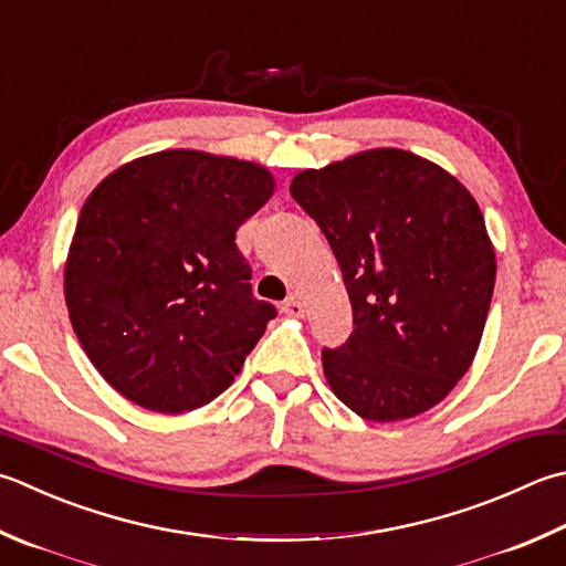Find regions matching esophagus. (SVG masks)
Returning <instances> with one entry per match:
<instances>
[{"label": "esophagus", "instance_id": "1", "mask_svg": "<svg viewBox=\"0 0 566 566\" xmlns=\"http://www.w3.org/2000/svg\"><path fill=\"white\" fill-rule=\"evenodd\" d=\"M282 312H284L286 316H304V304L298 302L296 296H290V298H284Z\"/></svg>", "mask_w": 566, "mask_h": 566}]
</instances>
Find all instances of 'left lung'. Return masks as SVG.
<instances>
[{"mask_svg": "<svg viewBox=\"0 0 566 566\" xmlns=\"http://www.w3.org/2000/svg\"><path fill=\"white\" fill-rule=\"evenodd\" d=\"M343 272L353 334L321 350L338 400L370 422L427 412L479 350L495 252L473 196L441 166L370 149L292 181Z\"/></svg>", "mask_w": 566, "mask_h": 566, "instance_id": "8db88e82", "label": "left lung"}]
</instances>
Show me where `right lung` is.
Returning a JSON list of instances; mask_svg holds the SVG:
<instances>
[{
	"instance_id": "right-lung-1",
	"label": "right lung",
	"mask_w": 566,
	"mask_h": 566,
	"mask_svg": "<svg viewBox=\"0 0 566 566\" xmlns=\"http://www.w3.org/2000/svg\"><path fill=\"white\" fill-rule=\"evenodd\" d=\"M272 191L258 164L171 149L119 166L87 196L65 304L87 358L119 395L179 415L235 380L276 316L252 294L235 232Z\"/></svg>"
}]
</instances>
